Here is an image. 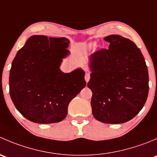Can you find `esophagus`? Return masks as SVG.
Listing matches in <instances>:
<instances>
[{"mask_svg": "<svg viewBox=\"0 0 157 157\" xmlns=\"http://www.w3.org/2000/svg\"><path fill=\"white\" fill-rule=\"evenodd\" d=\"M90 74H89V73H86V74H85V80L86 81V83L90 80Z\"/></svg>", "mask_w": 157, "mask_h": 157, "instance_id": "obj_1", "label": "esophagus"}]
</instances>
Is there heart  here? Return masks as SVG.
<instances>
[{
    "instance_id": "1",
    "label": "heart",
    "mask_w": 157,
    "mask_h": 157,
    "mask_svg": "<svg viewBox=\"0 0 157 157\" xmlns=\"http://www.w3.org/2000/svg\"><path fill=\"white\" fill-rule=\"evenodd\" d=\"M93 44H90V47H92V46H93Z\"/></svg>"
}]
</instances>
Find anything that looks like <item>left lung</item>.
Segmentation results:
<instances>
[{
    "label": "left lung",
    "instance_id": "8db88e82",
    "mask_svg": "<svg viewBox=\"0 0 157 157\" xmlns=\"http://www.w3.org/2000/svg\"><path fill=\"white\" fill-rule=\"evenodd\" d=\"M109 49L90 56L91 77L88 87L93 92L92 112L98 121L121 124L139 113L149 92L148 70L144 58L130 39L118 35L104 38Z\"/></svg>",
    "mask_w": 157,
    "mask_h": 157
}]
</instances>
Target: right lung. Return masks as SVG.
Returning <instances> with one entry per match:
<instances>
[{
  "mask_svg": "<svg viewBox=\"0 0 157 157\" xmlns=\"http://www.w3.org/2000/svg\"><path fill=\"white\" fill-rule=\"evenodd\" d=\"M67 38L33 36L17 53L9 77L10 98L26 119L39 124L62 121L67 108L86 83L83 70H60L69 54Z\"/></svg>",
  "mask_w": 157,
  "mask_h": 157,
  "instance_id": "add662e5",
  "label": "right lung"
}]
</instances>
